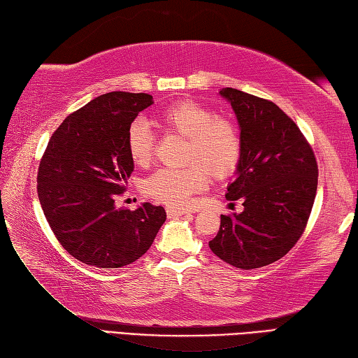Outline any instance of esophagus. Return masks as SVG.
<instances>
[{"instance_id":"obj_1","label":"esophagus","mask_w":358,"mask_h":358,"mask_svg":"<svg viewBox=\"0 0 358 358\" xmlns=\"http://www.w3.org/2000/svg\"><path fill=\"white\" fill-rule=\"evenodd\" d=\"M166 212H167V217H178V215H185V214H187V210L186 209H181V208H167L166 209Z\"/></svg>"}]
</instances>
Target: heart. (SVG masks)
<instances>
[{
    "instance_id": "heart-1",
    "label": "heart",
    "mask_w": 358,
    "mask_h": 358,
    "mask_svg": "<svg viewBox=\"0 0 358 358\" xmlns=\"http://www.w3.org/2000/svg\"><path fill=\"white\" fill-rule=\"evenodd\" d=\"M164 131L186 136L183 159L178 169L162 167L141 183L143 192L171 208H186L192 195L208 186L209 173L217 180L237 169L243 152L240 127L234 120L215 115L209 106L194 100H180L157 115ZM155 138L149 124L134 120L126 132V150L131 162L144 167L154 155Z\"/></svg>"
}]
</instances>
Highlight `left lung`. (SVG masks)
Instances as JSON below:
<instances>
[{"label":"left lung","instance_id":"8db88e82","mask_svg":"<svg viewBox=\"0 0 358 358\" xmlns=\"http://www.w3.org/2000/svg\"><path fill=\"white\" fill-rule=\"evenodd\" d=\"M220 94L229 100L243 140L238 177L226 199L241 200L245 209L222 215L209 248L238 269L263 268L285 257L306 229L317 194V159L275 103L232 87Z\"/></svg>","mask_w":358,"mask_h":358}]
</instances>
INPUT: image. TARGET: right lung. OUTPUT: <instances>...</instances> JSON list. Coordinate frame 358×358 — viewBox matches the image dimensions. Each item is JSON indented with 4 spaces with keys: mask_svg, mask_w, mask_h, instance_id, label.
Listing matches in <instances>:
<instances>
[{
    "mask_svg": "<svg viewBox=\"0 0 358 358\" xmlns=\"http://www.w3.org/2000/svg\"><path fill=\"white\" fill-rule=\"evenodd\" d=\"M152 104L149 94L109 92L67 115L38 167V199L67 252L96 268H123L148 252L166 220L162 206L117 208L134 163L129 124Z\"/></svg>",
    "mask_w": 358,
    "mask_h": 358,
    "instance_id": "obj_1",
    "label": "right lung"
}]
</instances>
